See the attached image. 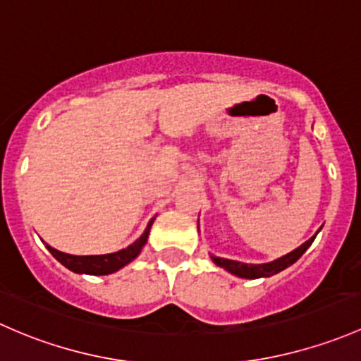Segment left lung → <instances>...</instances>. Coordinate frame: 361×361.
Instances as JSON below:
<instances>
[{
	"mask_svg": "<svg viewBox=\"0 0 361 361\" xmlns=\"http://www.w3.org/2000/svg\"><path fill=\"white\" fill-rule=\"evenodd\" d=\"M323 228V226H322ZM319 228V229H322ZM200 229V226H198ZM319 229L317 233H314V236H311L310 240L304 241L300 247H297L295 250L288 252L287 255H283V257H278L274 259V261L271 262H264V264H247V262H240V261H231V259H224V257H217V255L210 254L212 261L217 264L219 267H222V269H226L228 273L235 274L238 278H247V280H257V278H269L273 276V274H278L280 271L287 269L288 266H292L293 262L299 261L300 255L304 254V252L307 250V248L311 247V243L314 241V238L319 233Z\"/></svg>",
	"mask_w": 361,
	"mask_h": 361,
	"instance_id": "1",
	"label": "left lung"
}]
</instances>
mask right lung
Listing matches in <instances>:
<instances>
[{
  "instance_id": "1",
  "label": "right lung",
  "mask_w": 361,
  "mask_h": 361,
  "mask_svg": "<svg viewBox=\"0 0 361 361\" xmlns=\"http://www.w3.org/2000/svg\"><path fill=\"white\" fill-rule=\"evenodd\" d=\"M153 217L147 224L146 231L137 238L132 245L123 248V250L113 252V254H104V255H71L66 252L57 250V248L47 245L48 252L57 259L62 266H66L73 273L78 274H94V276H104V274H113L116 271H120L121 267H125L126 264H130L137 255L140 254V250L144 248V245L147 243V236H149L151 226L154 222Z\"/></svg>"
}]
</instances>
